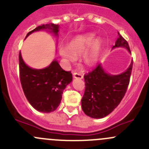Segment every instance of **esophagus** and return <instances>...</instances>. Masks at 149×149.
I'll return each instance as SVG.
<instances>
[{
	"label": "esophagus",
	"mask_w": 149,
	"mask_h": 149,
	"mask_svg": "<svg viewBox=\"0 0 149 149\" xmlns=\"http://www.w3.org/2000/svg\"><path fill=\"white\" fill-rule=\"evenodd\" d=\"M73 76L74 79H83V76L81 74H79V73H73Z\"/></svg>",
	"instance_id": "34e87169"
}]
</instances>
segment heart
I'll return each instance as SVG.
<instances>
[{
	"instance_id": "heart-1",
	"label": "heart",
	"mask_w": 149,
	"mask_h": 149,
	"mask_svg": "<svg viewBox=\"0 0 149 149\" xmlns=\"http://www.w3.org/2000/svg\"><path fill=\"white\" fill-rule=\"evenodd\" d=\"M102 46V40L96 38L94 33L76 36L70 41L69 47L62 45L59 49L61 56L69 63H74L76 57L83 55V62L86 66L94 65L98 61Z\"/></svg>"
}]
</instances>
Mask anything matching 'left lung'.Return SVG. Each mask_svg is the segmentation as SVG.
Wrapping results in <instances>:
<instances>
[{"label":"left lung","instance_id":"left-lung-1","mask_svg":"<svg viewBox=\"0 0 149 149\" xmlns=\"http://www.w3.org/2000/svg\"><path fill=\"white\" fill-rule=\"evenodd\" d=\"M118 37L112 49L125 48L130 53L128 43L118 32ZM130 65L120 74L106 72L102 63L88 74L84 75L85 91L81 100L84 112L91 118L100 119L107 116L120 103L127 91L133 68Z\"/></svg>","mask_w":149,"mask_h":149}]
</instances>
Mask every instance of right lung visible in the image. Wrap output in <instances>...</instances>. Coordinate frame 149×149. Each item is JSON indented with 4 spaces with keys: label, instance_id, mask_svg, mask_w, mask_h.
I'll use <instances>...</instances> for the list:
<instances>
[{
    "label": "right lung",
    "instance_id": "add662e5",
    "mask_svg": "<svg viewBox=\"0 0 149 149\" xmlns=\"http://www.w3.org/2000/svg\"><path fill=\"white\" fill-rule=\"evenodd\" d=\"M60 26L46 24L29 31L26 38L33 32L47 31L58 37ZM19 75L24 93L30 104L37 111L49 113L58 108L62 100L66 86L73 80L70 71H65L56 59L42 69H35L26 65L19 52Z\"/></svg>",
    "mask_w": 149,
    "mask_h": 149
}]
</instances>
